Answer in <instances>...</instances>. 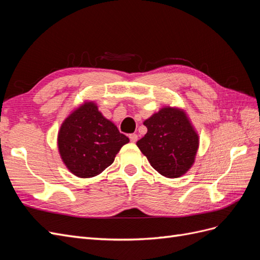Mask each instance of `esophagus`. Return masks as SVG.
<instances>
[{"label": "esophagus", "mask_w": 260, "mask_h": 260, "mask_svg": "<svg viewBox=\"0 0 260 260\" xmlns=\"http://www.w3.org/2000/svg\"><path fill=\"white\" fill-rule=\"evenodd\" d=\"M129 139H130V141H131L132 143H136L137 141H138V136L136 135V133H132V135L129 136Z\"/></svg>", "instance_id": "34e87169"}]
</instances>
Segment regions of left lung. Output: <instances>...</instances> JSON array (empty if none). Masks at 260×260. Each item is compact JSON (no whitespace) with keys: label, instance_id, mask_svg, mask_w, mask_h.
Wrapping results in <instances>:
<instances>
[{"label":"left lung","instance_id":"obj_1","mask_svg":"<svg viewBox=\"0 0 260 260\" xmlns=\"http://www.w3.org/2000/svg\"><path fill=\"white\" fill-rule=\"evenodd\" d=\"M146 135L137 142L151 166L166 178H179L192 167L199 136L186 114L164 107L144 121Z\"/></svg>","mask_w":260,"mask_h":260}]
</instances>
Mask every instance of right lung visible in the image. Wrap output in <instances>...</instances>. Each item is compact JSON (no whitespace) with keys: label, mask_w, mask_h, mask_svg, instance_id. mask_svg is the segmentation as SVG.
I'll list each match as a JSON object with an SVG mask.
<instances>
[{"label":"right lung","mask_w":260,"mask_h":260,"mask_svg":"<svg viewBox=\"0 0 260 260\" xmlns=\"http://www.w3.org/2000/svg\"><path fill=\"white\" fill-rule=\"evenodd\" d=\"M128 142L129 139L99 112L93 102L82 104L66 118L57 139L62 161L79 178L100 175Z\"/></svg>","instance_id":"right-lung-1"}]
</instances>
